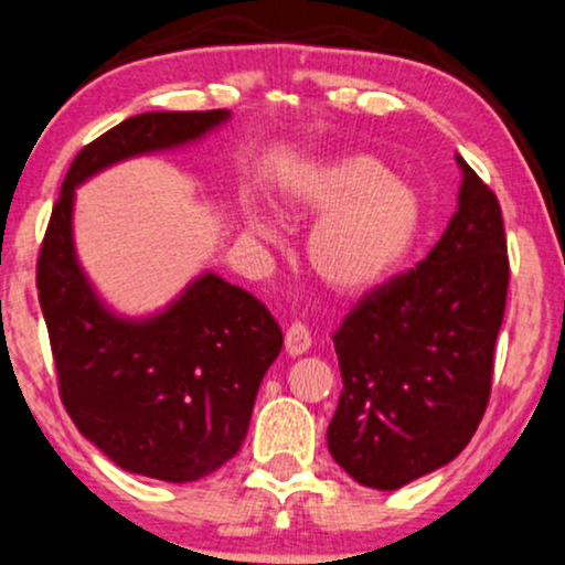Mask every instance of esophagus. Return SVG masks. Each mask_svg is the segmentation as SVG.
<instances>
[{
	"mask_svg": "<svg viewBox=\"0 0 565 565\" xmlns=\"http://www.w3.org/2000/svg\"><path fill=\"white\" fill-rule=\"evenodd\" d=\"M311 349V333L303 322H290L288 330H285V351L290 356L303 354V351Z\"/></svg>",
	"mask_w": 565,
	"mask_h": 565,
	"instance_id": "esophagus-1",
	"label": "esophagus"
}]
</instances>
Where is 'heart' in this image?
I'll return each mask as SVG.
<instances>
[{
    "label": "heart",
    "instance_id": "heart-1",
    "mask_svg": "<svg viewBox=\"0 0 565 565\" xmlns=\"http://www.w3.org/2000/svg\"><path fill=\"white\" fill-rule=\"evenodd\" d=\"M285 209L301 222L322 216L309 237V264L338 294H362L386 280L413 250L423 216L413 184L370 156H343L303 171L285 192ZM248 230L267 241L280 237L256 214Z\"/></svg>",
    "mask_w": 565,
    "mask_h": 565
}]
</instances>
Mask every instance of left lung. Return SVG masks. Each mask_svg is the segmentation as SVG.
I'll list each match as a JSON object with an SVG mask.
<instances>
[{
    "mask_svg": "<svg viewBox=\"0 0 565 565\" xmlns=\"http://www.w3.org/2000/svg\"><path fill=\"white\" fill-rule=\"evenodd\" d=\"M462 166L460 209L413 269L364 294L333 333L343 391L328 449L354 481L399 489L455 460L492 394L510 262L494 190Z\"/></svg>",
    "mask_w": 565,
    "mask_h": 565,
    "instance_id": "obj_1",
    "label": "left lung"
}]
</instances>
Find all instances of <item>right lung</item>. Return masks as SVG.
<instances>
[{"label": "right lung", "mask_w": 565, "mask_h": 565, "mask_svg": "<svg viewBox=\"0 0 565 565\" xmlns=\"http://www.w3.org/2000/svg\"><path fill=\"white\" fill-rule=\"evenodd\" d=\"M224 118L227 110L142 113L84 145L36 258L65 413L116 466L171 483L203 479L237 455L282 330L256 296L216 275L192 282L156 320L113 317L73 254V188L121 158L190 142Z\"/></svg>", "instance_id": "obj_1"}]
</instances>
